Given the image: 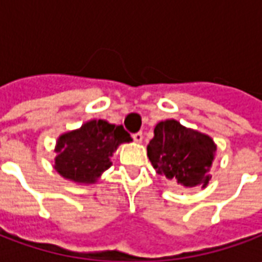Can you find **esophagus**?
I'll use <instances>...</instances> for the list:
<instances>
[{
	"mask_svg": "<svg viewBox=\"0 0 262 262\" xmlns=\"http://www.w3.org/2000/svg\"><path fill=\"white\" fill-rule=\"evenodd\" d=\"M133 140L136 143H142L143 142V133L142 132H137V133H133Z\"/></svg>",
	"mask_w": 262,
	"mask_h": 262,
	"instance_id": "obj_1",
	"label": "esophagus"
}]
</instances>
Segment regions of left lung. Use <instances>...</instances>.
Wrapping results in <instances>:
<instances>
[{
  "instance_id": "8db88e82",
  "label": "left lung",
  "mask_w": 262,
  "mask_h": 262,
  "mask_svg": "<svg viewBox=\"0 0 262 262\" xmlns=\"http://www.w3.org/2000/svg\"><path fill=\"white\" fill-rule=\"evenodd\" d=\"M216 144L203 133L187 129L177 120L160 122L147 146L148 160L156 171L181 187H206L212 176Z\"/></svg>"
}]
</instances>
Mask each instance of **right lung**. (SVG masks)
Here are the masks:
<instances>
[{
	"label": "right lung",
	"mask_w": 262,
	"mask_h": 262,
	"mask_svg": "<svg viewBox=\"0 0 262 262\" xmlns=\"http://www.w3.org/2000/svg\"><path fill=\"white\" fill-rule=\"evenodd\" d=\"M130 140V135L122 125H111L102 119L90 120L78 130L59 137L54 168L71 181L95 182L111 167L109 157L120 143Z\"/></svg>",
	"instance_id": "add662e5"
}]
</instances>
